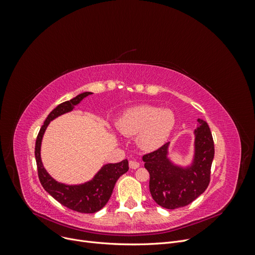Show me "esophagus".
Masks as SVG:
<instances>
[{
    "mask_svg": "<svg viewBox=\"0 0 255 255\" xmlns=\"http://www.w3.org/2000/svg\"><path fill=\"white\" fill-rule=\"evenodd\" d=\"M128 166H129L130 169H137V168H139L140 164L138 163V161H136V160H129Z\"/></svg>",
    "mask_w": 255,
    "mask_h": 255,
    "instance_id": "esophagus-1",
    "label": "esophagus"
}]
</instances>
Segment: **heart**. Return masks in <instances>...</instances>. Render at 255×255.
Masks as SVG:
<instances>
[{
    "instance_id": "obj_1",
    "label": "heart",
    "mask_w": 255,
    "mask_h": 255,
    "mask_svg": "<svg viewBox=\"0 0 255 255\" xmlns=\"http://www.w3.org/2000/svg\"><path fill=\"white\" fill-rule=\"evenodd\" d=\"M116 126L122 135H138L137 142L143 150H154L163 144L172 133L175 116L171 110L140 105L127 110L118 118Z\"/></svg>"
}]
</instances>
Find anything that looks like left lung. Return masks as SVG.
<instances>
[{
    "label": "left lung",
    "instance_id": "8db88e82",
    "mask_svg": "<svg viewBox=\"0 0 255 255\" xmlns=\"http://www.w3.org/2000/svg\"><path fill=\"white\" fill-rule=\"evenodd\" d=\"M195 129V156L186 168L173 165L168 155L169 142L144 154V168L150 173L149 188L154 201L167 210L184 207L202 195L211 181L214 140L207 123L198 119Z\"/></svg>",
    "mask_w": 255,
    "mask_h": 255
}]
</instances>
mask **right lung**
Instances as JSON below:
<instances>
[{"label":"right lung","mask_w":255,"mask_h":255,"mask_svg":"<svg viewBox=\"0 0 255 255\" xmlns=\"http://www.w3.org/2000/svg\"><path fill=\"white\" fill-rule=\"evenodd\" d=\"M89 95H91V92H83L71 99L70 101H66L57 105L45 119L39 133H38L35 145L38 177H39L44 190L48 191L60 204L72 211L85 214H94L103 208L109 202L116 182L128 170V159L117 164L104 165L101 170L89 182L80 185H66L56 182L44 169L40 157V146L43 134L49 123L57 118L58 116L71 112L75 105H78L84 98Z\"/></svg>","instance_id":"right-lung-1"}]
</instances>
